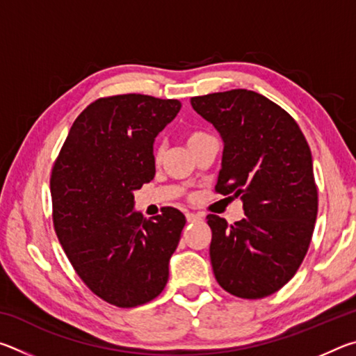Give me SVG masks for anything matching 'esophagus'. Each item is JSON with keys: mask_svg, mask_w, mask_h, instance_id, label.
<instances>
[{"mask_svg": "<svg viewBox=\"0 0 356 356\" xmlns=\"http://www.w3.org/2000/svg\"><path fill=\"white\" fill-rule=\"evenodd\" d=\"M185 216H186V221L188 222H196V221H201L202 220V215H200V213H185Z\"/></svg>", "mask_w": 356, "mask_h": 356, "instance_id": "obj_1", "label": "esophagus"}]
</instances>
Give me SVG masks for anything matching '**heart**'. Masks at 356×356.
<instances>
[{
    "label": "heart",
    "instance_id": "1",
    "mask_svg": "<svg viewBox=\"0 0 356 356\" xmlns=\"http://www.w3.org/2000/svg\"><path fill=\"white\" fill-rule=\"evenodd\" d=\"M210 135L209 134H204V131H191V134H188V136H186V144H188V147L195 146V144L201 143L202 140H206V138H209ZM165 154V146L163 144H156L155 149H154V159L159 161L161 156H163Z\"/></svg>",
    "mask_w": 356,
    "mask_h": 356
}]
</instances>
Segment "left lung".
<instances>
[{
    "mask_svg": "<svg viewBox=\"0 0 356 356\" xmlns=\"http://www.w3.org/2000/svg\"><path fill=\"white\" fill-rule=\"evenodd\" d=\"M191 106L225 146L215 190L240 196L246 215L231 226L207 215L215 278L236 297H268L297 272L314 232L317 186L308 141L291 114L248 89L193 97Z\"/></svg>",
    "mask_w": 356,
    "mask_h": 356,
    "instance_id": "obj_1",
    "label": "left lung"
}]
</instances>
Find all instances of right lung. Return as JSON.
<instances>
[{
    "instance_id": "1",
    "label": "right lung",
    "mask_w": 356,
    "mask_h": 356,
    "mask_svg": "<svg viewBox=\"0 0 356 356\" xmlns=\"http://www.w3.org/2000/svg\"><path fill=\"white\" fill-rule=\"evenodd\" d=\"M180 106L141 94L95 100L75 119L53 166V222L65 256L84 284L119 308L161 293L185 226L174 207L152 220L134 209V193L155 176V138Z\"/></svg>"
}]
</instances>
